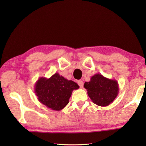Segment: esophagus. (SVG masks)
Returning <instances> with one entry per match:
<instances>
[{
  "mask_svg": "<svg viewBox=\"0 0 146 146\" xmlns=\"http://www.w3.org/2000/svg\"><path fill=\"white\" fill-rule=\"evenodd\" d=\"M78 84L80 86V88H82L83 87V82L82 81H81V80H79V81L78 82Z\"/></svg>",
  "mask_w": 146,
  "mask_h": 146,
  "instance_id": "1",
  "label": "esophagus"
}]
</instances>
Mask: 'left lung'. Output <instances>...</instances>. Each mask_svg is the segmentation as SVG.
<instances>
[{
  "label": "left lung",
  "instance_id": "1",
  "mask_svg": "<svg viewBox=\"0 0 146 146\" xmlns=\"http://www.w3.org/2000/svg\"><path fill=\"white\" fill-rule=\"evenodd\" d=\"M84 87L93 103L100 107L112 103L119 92L117 80L107 78L99 73L92 76L90 82H86Z\"/></svg>",
  "mask_w": 146,
  "mask_h": 146
}]
</instances>
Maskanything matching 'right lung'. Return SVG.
I'll use <instances>...</instances> for the list:
<instances>
[{"label": "right lung", "instance_id": "obj_1", "mask_svg": "<svg viewBox=\"0 0 146 146\" xmlns=\"http://www.w3.org/2000/svg\"><path fill=\"white\" fill-rule=\"evenodd\" d=\"M79 87L72 80L56 73L49 78L40 77L36 82L35 93L41 104L51 110L60 111L69 103L72 92Z\"/></svg>", "mask_w": 146, "mask_h": 146}]
</instances>
